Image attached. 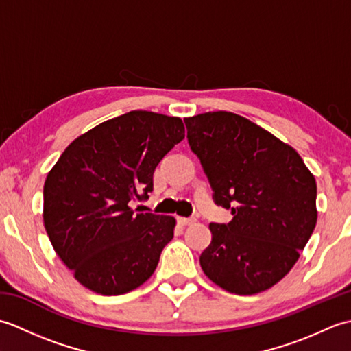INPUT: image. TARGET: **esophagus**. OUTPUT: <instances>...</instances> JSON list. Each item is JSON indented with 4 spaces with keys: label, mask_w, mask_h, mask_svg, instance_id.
<instances>
[{
    "label": "esophagus",
    "mask_w": 351,
    "mask_h": 351,
    "mask_svg": "<svg viewBox=\"0 0 351 351\" xmlns=\"http://www.w3.org/2000/svg\"><path fill=\"white\" fill-rule=\"evenodd\" d=\"M195 219H187V217H178V223H180L181 226H189L191 223H195Z\"/></svg>",
    "instance_id": "esophagus-1"
}]
</instances>
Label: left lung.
<instances>
[{
	"mask_svg": "<svg viewBox=\"0 0 351 351\" xmlns=\"http://www.w3.org/2000/svg\"><path fill=\"white\" fill-rule=\"evenodd\" d=\"M191 151L234 215L211 223L200 267L215 285L258 294L289 273L317 225V184L302 156L249 119L213 111L184 119Z\"/></svg>",
	"mask_w": 351,
	"mask_h": 351,
	"instance_id": "8db88e82",
	"label": "left lung"
}]
</instances>
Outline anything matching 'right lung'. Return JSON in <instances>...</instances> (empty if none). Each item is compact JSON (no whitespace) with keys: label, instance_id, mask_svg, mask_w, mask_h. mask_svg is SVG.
Listing matches in <instances>:
<instances>
[{"label":"right lung","instance_id":"add662e5","mask_svg":"<svg viewBox=\"0 0 351 351\" xmlns=\"http://www.w3.org/2000/svg\"><path fill=\"white\" fill-rule=\"evenodd\" d=\"M184 137L180 117L136 110L64 149L43 185V223L81 285L121 295L151 278L176 220L130 205L149 197L155 167Z\"/></svg>","mask_w":351,"mask_h":351}]
</instances>
